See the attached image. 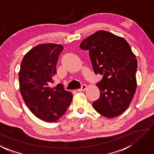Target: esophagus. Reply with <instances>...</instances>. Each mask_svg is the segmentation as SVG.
I'll return each instance as SVG.
<instances>
[{"label": "esophagus", "instance_id": "obj_1", "mask_svg": "<svg viewBox=\"0 0 154 154\" xmlns=\"http://www.w3.org/2000/svg\"><path fill=\"white\" fill-rule=\"evenodd\" d=\"M86 89H87V85H85V84H83V85H82V88H81L79 89H77V91H85Z\"/></svg>", "mask_w": 154, "mask_h": 154}]
</instances>
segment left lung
Here are the masks:
<instances>
[{
  "label": "left lung",
  "mask_w": 154,
  "mask_h": 154,
  "mask_svg": "<svg viewBox=\"0 0 154 154\" xmlns=\"http://www.w3.org/2000/svg\"><path fill=\"white\" fill-rule=\"evenodd\" d=\"M80 48L89 50L94 72L103 75L96 84L100 96L93 102L94 108L106 118L118 116L127 110L135 93L136 56L123 38L104 30L83 40Z\"/></svg>",
  "instance_id": "obj_1"
}]
</instances>
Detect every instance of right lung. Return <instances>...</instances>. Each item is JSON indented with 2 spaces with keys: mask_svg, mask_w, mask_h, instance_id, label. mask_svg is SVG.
<instances>
[{
  "mask_svg": "<svg viewBox=\"0 0 154 154\" xmlns=\"http://www.w3.org/2000/svg\"><path fill=\"white\" fill-rule=\"evenodd\" d=\"M63 49L61 44H40L30 50L21 63L19 79L21 96L30 111L45 122L58 121L72 99V94L65 90L62 84L50 87Z\"/></svg>",
  "mask_w": 154,
  "mask_h": 154,
  "instance_id": "add662e5",
  "label": "right lung"
}]
</instances>
